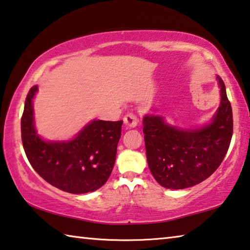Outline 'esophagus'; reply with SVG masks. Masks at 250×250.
<instances>
[{"label":"esophagus","mask_w":250,"mask_h":250,"mask_svg":"<svg viewBox=\"0 0 250 250\" xmlns=\"http://www.w3.org/2000/svg\"><path fill=\"white\" fill-rule=\"evenodd\" d=\"M124 122L128 128H135L138 125V118L133 113H126L124 118Z\"/></svg>","instance_id":"obj_1"}]
</instances>
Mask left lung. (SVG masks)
I'll use <instances>...</instances> for the list:
<instances>
[{
  "instance_id": "1",
  "label": "left lung",
  "mask_w": 250,
  "mask_h": 250,
  "mask_svg": "<svg viewBox=\"0 0 250 250\" xmlns=\"http://www.w3.org/2000/svg\"><path fill=\"white\" fill-rule=\"evenodd\" d=\"M216 80L221 103L205 125L183 128L154 113L143 117L147 166L163 188L183 189L201 183L221 166L232 135L231 105L225 83Z\"/></svg>"
}]
</instances>
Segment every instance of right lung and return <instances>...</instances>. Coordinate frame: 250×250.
<instances>
[{
    "label": "right lung",
    "instance_id": "1",
    "mask_svg": "<svg viewBox=\"0 0 250 250\" xmlns=\"http://www.w3.org/2000/svg\"><path fill=\"white\" fill-rule=\"evenodd\" d=\"M39 87L28 91L22 120V142L39 174L55 188L71 194L100 188L115 166L122 121L94 119L68 140H46L37 132L33 100Z\"/></svg>",
    "mask_w": 250,
    "mask_h": 250
}]
</instances>
